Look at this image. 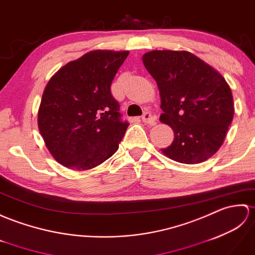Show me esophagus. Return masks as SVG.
I'll return each instance as SVG.
<instances>
[{
    "label": "esophagus",
    "instance_id": "obj_1",
    "mask_svg": "<svg viewBox=\"0 0 255 255\" xmlns=\"http://www.w3.org/2000/svg\"><path fill=\"white\" fill-rule=\"evenodd\" d=\"M142 120L145 124H148V126H150V127L155 126V124H156V120L154 118H152V116L150 115L149 112L144 113V116L142 117Z\"/></svg>",
    "mask_w": 255,
    "mask_h": 255
}]
</instances>
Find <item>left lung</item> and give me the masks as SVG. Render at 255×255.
I'll list each match as a JSON object with an SVG mask.
<instances>
[{
    "mask_svg": "<svg viewBox=\"0 0 255 255\" xmlns=\"http://www.w3.org/2000/svg\"><path fill=\"white\" fill-rule=\"evenodd\" d=\"M142 59L159 89L160 122L174 134L171 145L161 151L186 165L207 160L223 145L233 122L229 85L218 71L189 51L154 50Z\"/></svg>",
    "mask_w": 255,
    "mask_h": 255,
    "instance_id": "1",
    "label": "left lung"
}]
</instances>
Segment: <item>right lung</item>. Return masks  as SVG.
<instances>
[{"mask_svg":"<svg viewBox=\"0 0 255 255\" xmlns=\"http://www.w3.org/2000/svg\"><path fill=\"white\" fill-rule=\"evenodd\" d=\"M128 55V51H90L50 78L39 106L38 128L62 166L89 170L118 150L128 123L121 120L110 86Z\"/></svg>","mask_w":255,"mask_h":255,"instance_id":"right-lung-1","label":"right lung"}]
</instances>
